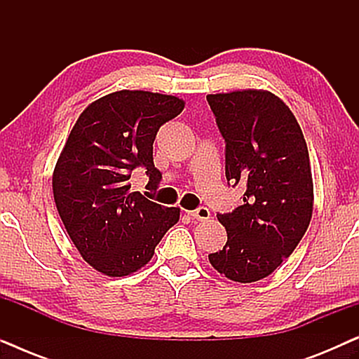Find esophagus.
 <instances>
[{"instance_id": "esophagus-1", "label": "esophagus", "mask_w": 359, "mask_h": 359, "mask_svg": "<svg viewBox=\"0 0 359 359\" xmlns=\"http://www.w3.org/2000/svg\"><path fill=\"white\" fill-rule=\"evenodd\" d=\"M188 214L196 220H208L210 217V210L208 208H198L196 210H191Z\"/></svg>"}]
</instances>
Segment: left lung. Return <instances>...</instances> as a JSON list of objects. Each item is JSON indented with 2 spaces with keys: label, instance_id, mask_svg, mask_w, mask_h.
Returning <instances> with one entry per match:
<instances>
[{
  "label": "left lung",
  "instance_id": "1",
  "mask_svg": "<svg viewBox=\"0 0 359 359\" xmlns=\"http://www.w3.org/2000/svg\"><path fill=\"white\" fill-rule=\"evenodd\" d=\"M225 139V176L247 186L243 204L219 214L227 243L209 262L235 283L271 274L311 224L313 181L306 139L291 109L273 93L237 90L208 95Z\"/></svg>",
  "mask_w": 359,
  "mask_h": 359
}]
</instances>
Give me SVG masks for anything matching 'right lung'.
I'll return each mask as SVG.
<instances>
[{"label":"right lung","instance_id":"right-lung-1","mask_svg":"<svg viewBox=\"0 0 359 359\" xmlns=\"http://www.w3.org/2000/svg\"><path fill=\"white\" fill-rule=\"evenodd\" d=\"M184 109L171 95L121 90L93 101L78 117L52 175L53 199L83 259L109 278L145 266L180 220V208L130 191V173L144 166L149 186L161 178L154 140Z\"/></svg>","mask_w":359,"mask_h":359}]
</instances>
